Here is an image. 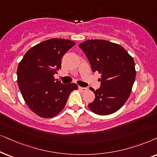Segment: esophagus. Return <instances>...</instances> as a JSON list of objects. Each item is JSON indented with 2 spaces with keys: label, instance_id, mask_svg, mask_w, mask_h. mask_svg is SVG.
I'll return each instance as SVG.
<instances>
[{
  "label": "esophagus",
  "instance_id": "34e87169",
  "mask_svg": "<svg viewBox=\"0 0 157 157\" xmlns=\"http://www.w3.org/2000/svg\"><path fill=\"white\" fill-rule=\"evenodd\" d=\"M79 90L82 92H85L87 90V87H79Z\"/></svg>",
  "mask_w": 157,
  "mask_h": 157
}]
</instances>
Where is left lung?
Listing matches in <instances>:
<instances>
[{"instance_id": "8db88e82", "label": "left lung", "mask_w": 157, "mask_h": 157, "mask_svg": "<svg viewBox=\"0 0 157 157\" xmlns=\"http://www.w3.org/2000/svg\"><path fill=\"white\" fill-rule=\"evenodd\" d=\"M79 47L84 52L93 72L101 74L99 89L90 90L95 95L88 107L100 116L120 109L131 95L136 78L133 57L118 44L100 39L87 40Z\"/></svg>"}]
</instances>
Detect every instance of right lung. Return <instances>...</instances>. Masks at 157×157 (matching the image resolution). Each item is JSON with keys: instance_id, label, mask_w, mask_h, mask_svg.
Wrapping results in <instances>:
<instances>
[{"instance_id": "obj_1", "label": "right lung", "mask_w": 157, "mask_h": 157, "mask_svg": "<svg viewBox=\"0 0 157 157\" xmlns=\"http://www.w3.org/2000/svg\"><path fill=\"white\" fill-rule=\"evenodd\" d=\"M75 44L67 39L54 38L31 47L17 69V82L22 96L32 111L50 118L62 111L75 83L62 84L54 75L61 70L64 54Z\"/></svg>"}]
</instances>
